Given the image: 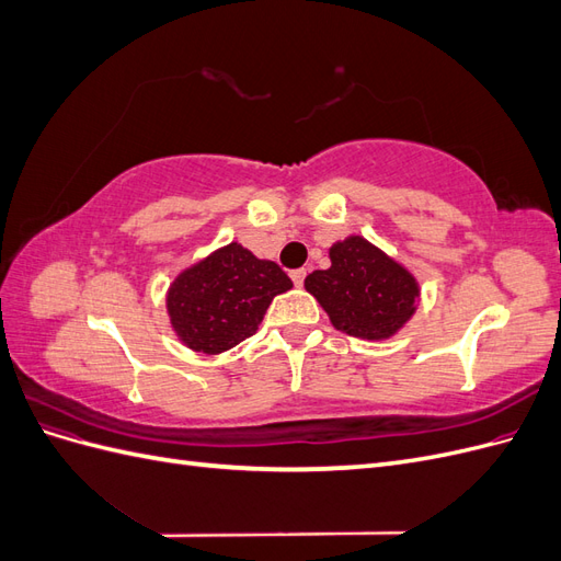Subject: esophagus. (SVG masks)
<instances>
[{"mask_svg": "<svg viewBox=\"0 0 561 561\" xmlns=\"http://www.w3.org/2000/svg\"><path fill=\"white\" fill-rule=\"evenodd\" d=\"M290 278H293V283H295L297 287H301V285H304V278H307V268H295L293 274H290Z\"/></svg>", "mask_w": 561, "mask_h": 561, "instance_id": "obj_1", "label": "esophagus"}]
</instances>
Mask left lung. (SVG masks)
I'll return each instance as SVG.
<instances>
[{
  "instance_id": "8db88e82",
  "label": "left lung",
  "mask_w": 561,
  "mask_h": 561,
  "mask_svg": "<svg viewBox=\"0 0 561 561\" xmlns=\"http://www.w3.org/2000/svg\"><path fill=\"white\" fill-rule=\"evenodd\" d=\"M330 268L304 280L307 293L330 316L334 330L367 342L396 336L419 309L416 276L358 233L330 248Z\"/></svg>"
}]
</instances>
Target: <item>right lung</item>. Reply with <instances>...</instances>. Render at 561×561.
Masks as SVG:
<instances>
[{"mask_svg":"<svg viewBox=\"0 0 561 561\" xmlns=\"http://www.w3.org/2000/svg\"><path fill=\"white\" fill-rule=\"evenodd\" d=\"M290 287L276 262L231 241L180 271L165 293V313L186 348L217 355L257 332L268 304Z\"/></svg>","mask_w":561,"mask_h":561,"instance_id":"obj_1","label":"right lung"}]
</instances>
